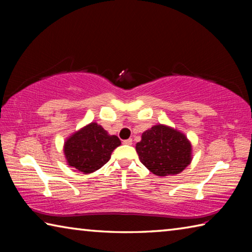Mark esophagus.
Instances as JSON below:
<instances>
[{
  "instance_id": "obj_1",
  "label": "esophagus",
  "mask_w": 252,
  "mask_h": 252,
  "mask_svg": "<svg viewBox=\"0 0 252 252\" xmlns=\"http://www.w3.org/2000/svg\"><path fill=\"white\" fill-rule=\"evenodd\" d=\"M123 143L126 144V146H131V144H132V139H126V140H123Z\"/></svg>"
}]
</instances>
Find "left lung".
<instances>
[{
    "label": "left lung",
    "instance_id": "obj_1",
    "mask_svg": "<svg viewBox=\"0 0 252 252\" xmlns=\"http://www.w3.org/2000/svg\"><path fill=\"white\" fill-rule=\"evenodd\" d=\"M135 150L144 167L159 177L180 173L192 161L190 140L183 132L165 125L144 131Z\"/></svg>",
    "mask_w": 252,
    "mask_h": 252
}]
</instances>
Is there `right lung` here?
I'll list each match as a JSON object with an SVG mask.
<instances>
[{"label":"right lung","instance_id":"1","mask_svg":"<svg viewBox=\"0 0 252 252\" xmlns=\"http://www.w3.org/2000/svg\"><path fill=\"white\" fill-rule=\"evenodd\" d=\"M120 144L117 135L109 134L102 126L91 122L67 136L63 152L67 165L74 171L89 174L103 167Z\"/></svg>","mask_w":252,"mask_h":252}]
</instances>
